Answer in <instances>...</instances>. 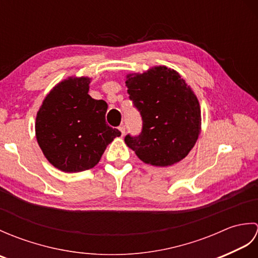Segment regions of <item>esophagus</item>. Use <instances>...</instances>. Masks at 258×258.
I'll return each mask as SVG.
<instances>
[{
    "label": "esophagus",
    "mask_w": 258,
    "mask_h": 258,
    "mask_svg": "<svg viewBox=\"0 0 258 258\" xmlns=\"http://www.w3.org/2000/svg\"><path fill=\"white\" fill-rule=\"evenodd\" d=\"M118 130L120 131V133H122V135H124V134H125V130H126V128H125V126H124V125H120L119 127H118Z\"/></svg>",
    "instance_id": "34e87169"
}]
</instances>
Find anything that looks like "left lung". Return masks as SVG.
<instances>
[{
	"label": "left lung",
	"mask_w": 258,
	"mask_h": 258,
	"mask_svg": "<svg viewBox=\"0 0 258 258\" xmlns=\"http://www.w3.org/2000/svg\"><path fill=\"white\" fill-rule=\"evenodd\" d=\"M125 84L143 120L138 136H125L126 145L154 166L182 161L201 132V108L194 92L176 71L166 67L127 75Z\"/></svg>",
	"instance_id": "8db88e82"
}]
</instances>
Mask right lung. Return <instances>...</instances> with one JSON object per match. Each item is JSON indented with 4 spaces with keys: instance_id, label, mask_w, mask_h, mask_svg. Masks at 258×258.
<instances>
[{
    "instance_id": "right-lung-1",
    "label": "right lung",
    "mask_w": 258,
    "mask_h": 258,
    "mask_svg": "<svg viewBox=\"0 0 258 258\" xmlns=\"http://www.w3.org/2000/svg\"><path fill=\"white\" fill-rule=\"evenodd\" d=\"M91 79L69 78L48 93L35 123L37 143L53 166L75 173L94 167L120 135L105 122L107 104L89 95Z\"/></svg>"
}]
</instances>
